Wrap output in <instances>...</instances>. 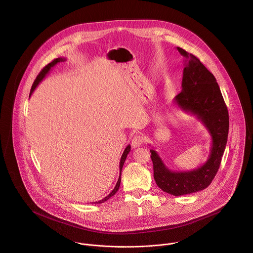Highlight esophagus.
I'll return each mask as SVG.
<instances>
[{"instance_id":"34e87169","label":"esophagus","mask_w":253,"mask_h":253,"mask_svg":"<svg viewBox=\"0 0 253 253\" xmlns=\"http://www.w3.org/2000/svg\"><path fill=\"white\" fill-rule=\"evenodd\" d=\"M143 138L141 136H135L132 140V145L133 147H139L143 143Z\"/></svg>"}]
</instances>
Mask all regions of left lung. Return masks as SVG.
Instances as JSON below:
<instances>
[{
    "label": "left lung",
    "mask_w": 253,
    "mask_h": 253,
    "mask_svg": "<svg viewBox=\"0 0 253 253\" xmlns=\"http://www.w3.org/2000/svg\"><path fill=\"white\" fill-rule=\"evenodd\" d=\"M176 49L185 58V67L181 83L182 90L175 96L173 102L183 112L195 115L211 137V152L207 162L191 170L169 169L157 151L150 149L156 184L164 192L181 196L207 188L214 178L227 143L229 114L214 76L196 56L180 47Z\"/></svg>",
    "instance_id": "left-lung-1"
}]
</instances>
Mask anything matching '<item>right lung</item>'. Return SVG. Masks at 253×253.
Masks as SVG:
<instances>
[{"mask_svg": "<svg viewBox=\"0 0 253 253\" xmlns=\"http://www.w3.org/2000/svg\"><path fill=\"white\" fill-rule=\"evenodd\" d=\"M66 59L65 58H57V59H54L51 63H49L48 65H46L42 70V72L39 74V76L37 77V79L35 80V82H34V84L32 85V88H31V91H30V96L29 97H31V95H32V93L34 92V90L36 89V87L39 85V84L45 78V76L49 73V71L51 70V68L52 67H54L55 65H56L57 63H59V62H64ZM130 150H131V145L129 144V145H127L126 146V148H125V150H124V152H123V154H122V156H121V159H120V163H119V178H118V180H117V182H116V185L114 186V188H113V191L108 195L107 197H105L104 199H102V200H100V201H98V202H94V204H102V203H104V202H106V201H108L111 197H113L116 192H117V190H118V188H119V186H120V182H121V178H120V176H121V170H122V167H123V165H124V162H125V160H126V157H127V155H128V153L130 152Z\"/></svg>", "mask_w": 253, "mask_h": 253, "instance_id": "add662e5", "label": "right lung"}]
</instances>
